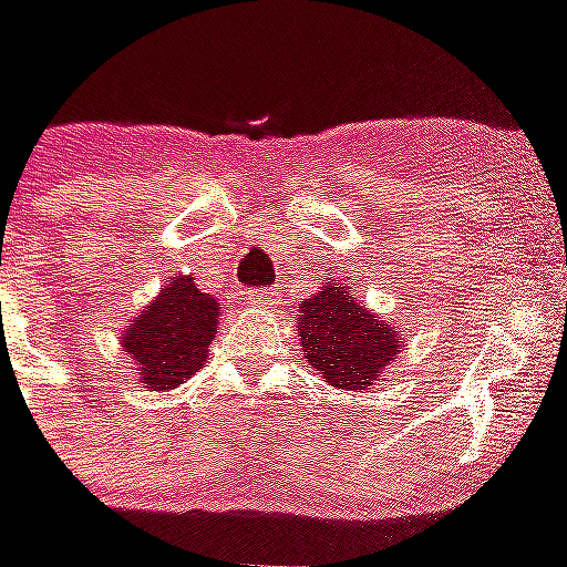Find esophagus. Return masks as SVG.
Returning a JSON list of instances; mask_svg holds the SVG:
<instances>
[{"label":"esophagus","mask_w":567,"mask_h":567,"mask_svg":"<svg viewBox=\"0 0 567 567\" xmlns=\"http://www.w3.org/2000/svg\"><path fill=\"white\" fill-rule=\"evenodd\" d=\"M247 299H250L252 306H270V302H274V291H259V288H252V291L247 293Z\"/></svg>","instance_id":"34e87169"}]
</instances>
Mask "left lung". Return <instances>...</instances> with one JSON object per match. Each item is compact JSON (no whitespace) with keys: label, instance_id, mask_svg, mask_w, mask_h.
Masks as SVG:
<instances>
[{"label":"left lung","instance_id":"obj_1","mask_svg":"<svg viewBox=\"0 0 567 567\" xmlns=\"http://www.w3.org/2000/svg\"><path fill=\"white\" fill-rule=\"evenodd\" d=\"M297 320L308 363L338 390H370L402 349L393 326L367 311L340 279L306 299Z\"/></svg>","mask_w":567,"mask_h":567}]
</instances>
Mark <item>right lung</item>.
<instances>
[{
  "label": "right lung",
  "mask_w": 567,
  "mask_h": 567,
  "mask_svg": "<svg viewBox=\"0 0 567 567\" xmlns=\"http://www.w3.org/2000/svg\"><path fill=\"white\" fill-rule=\"evenodd\" d=\"M220 306L192 276H174L163 293L124 329L122 347L151 390H174L192 379L218 334Z\"/></svg>",
  "instance_id": "right-lung-1"
}]
</instances>
